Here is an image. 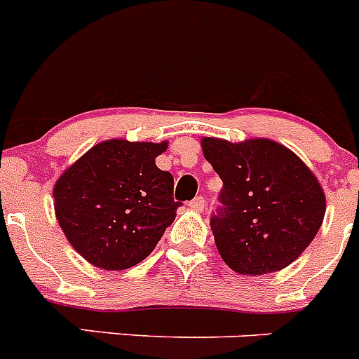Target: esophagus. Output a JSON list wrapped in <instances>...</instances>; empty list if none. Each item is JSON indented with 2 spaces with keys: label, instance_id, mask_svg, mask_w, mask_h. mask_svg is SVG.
Instances as JSON below:
<instances>
[{
  "label": "esophagus",
  "instance_id": "34e87169",
  "mask_svg": "<svg viewBox=\"0 0 359 359\" xmlns=\"http://www.w3.org/2000/svg\"><path fill=\"white\" fill-rule=\"evenodd\" d=\"M189 207L195 210H203V207H205V198H203V196H196L195 200H191Z\"/></svg>",
  "mask_w": 359,
  "mask_h": 359
}]
</instances>
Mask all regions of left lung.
<instances>
[{
    "mask_svg": "<svg viewBox=\"0 0 359 359\" xmlns=\"http://www.w3.org/2000/svg\"><path fill=\"white\" fill-rule=\"evenodd\" d=\"M202 150L223 180V207L210 217L221 259L248 276L290 266L323 225L326 196L317 177L267 138H203Z\"/></svg>",
    "mask_w": 359,
    "mask_h": 359,
    "instance_id": "obj_1",
    "label": "left lung"
}]
</instances>
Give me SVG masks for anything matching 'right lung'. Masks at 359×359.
Wrapping results in <instances>:
<instances>
[{"instance_id":"right-lung-1","label":"right lung","mask_w":359,"mask_h":359,"mask_svg":"<svg viewBox=\"0 0 359 359\" xmlns=\"http://www.w3.org/2000/svg\"><path fill=\"white\" fill-rule=\"evenodd\" d=\"M166 149V142H100L56 180V219L83 259L120 271L152 253L180 205L172 173L156 166Z\"/></svg>"}]
</instances>
